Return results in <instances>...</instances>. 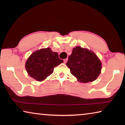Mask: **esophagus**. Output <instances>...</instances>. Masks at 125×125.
<instances>
[{
  "label": "esophagus",
  "mask_w": 125,
  "mask_h": 125,
  "mask_svg": "<svg viewBox=\"0 0 125 125\" xmlns=\"http://www.w3.org/2000/svg\"><path fill=\"white\" fill-rule=\"evenodd\" d=\"M67 61H68V59L67 58L64 59V63H66L67 62Z\"/></svg>",
  "instance_id": "34e87169"
}]
</instances>
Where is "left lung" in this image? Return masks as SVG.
<instances>
[{
	"label": "left lung",
	"mask_w": 125,
	"mask_h": 125,
	"mask_svg": "<svg viewBox=\"0 0 125 125\" xmlns=\"http://www.w3.org/2000/svg\"><path fill=\"white\" fill-rule=\"evenodd\" d=\"M66 65L78 81L84 83L95 80L102 67L100 60L94 52L80 46L73 48Z\"/></svg>",
	"instance_id": "left-lung-1"
}]
</instances>
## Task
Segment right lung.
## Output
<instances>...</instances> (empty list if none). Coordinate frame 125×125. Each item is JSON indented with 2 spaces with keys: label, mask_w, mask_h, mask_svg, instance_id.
Here are the masks:
<instances>
[{
  "label": "right lung",
  "mask_w": 125,
  "mask_h": 125,
  "mask_svg": "<svg viewBox=\"0 0 125 125\" xmlns=\"http://www.w3.org/2000/svg\"><path fill=\"white\" fill-rule=\"evenodd\" d=\"M63 62L58 54L50 48H42L31 54L25 63L28 74L37 81L41 82L53 72L54 68Z\"/></svg>",
  "instance_id": "obj_1"
}]
</instances>
